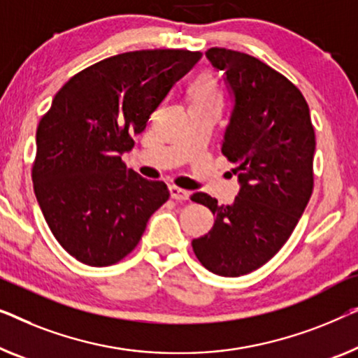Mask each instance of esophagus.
Wrapping results in <instances>:
<instances>
[{
    "mask_svg": "<svg viewBox=\"0 0 358 358\" xmlns=\"http://www.w3.org/2000/svg\"><path fill=\"white\" fill-rule=\"evenodd\" d=\"M169 192H171V199L179 200V201L189 200V196H190V192H189V190L180 189V187H176V185H173V187L169 189Z\"/></svg>",
    "mask_w": 358,
    "mask_h": 358,
    "instance_id": "1",
    "label": "esophagus"
}]
</instances>
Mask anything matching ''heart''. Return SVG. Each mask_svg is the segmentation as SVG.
<instances>
[{"mask_svg": "<svg viewBox=\"0 0 358 358\" xmlns=\"http://www.w3.org/2000/svg\"><path fill=\"white\" fill-rule=\"evenodd\" d=\"M192 95H194V101L220 100V92H217V87L211 77H201L196 80Z\"/></svg>", "mask_w": 358, "mask_h": 358, "instance_id": "heart-1", "label": "heart"}]
</instances>
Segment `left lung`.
Masks as SVG:
<instances>
[{"instance_id": "1", "label": "left lung", "mask_w": 358, "mask_h": 358, "mask_svg": "<svg viewBox=\"0 0 358 358\" xmlns=\"http://www.w3.org/2000/svg\"><path fill=\"white\" fill-rule=\"evenodd\" d=\"M234 96L221 152L237 168L232 205L196 192L192 201L216 216L208 234L192 241L196 258L220 276H242L281 250L313 192L315 131L307 101L291 80L250 55L210 48Z\"/></svg>"}]
</instances>
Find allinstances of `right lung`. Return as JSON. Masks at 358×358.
Returning a JSON list of instances; mask_svg holds the SVG:
<instances>
[{"instance_id": "1", "label": "right lung", "mask_w": 358, "mask_h": 358, "mask_svg": "<svg viewBox=\"0 0 358 358\" xmlns=\"http://www.w3.org/2000/svg\"><path fill=\"white\" fill-rule=\"evenodd\" d=\"M200 58L189 50L111 56L71 77L40 119L35 196L56 241L76 260L90 266L122 260L169 199L166 184L127 169L121 155Z\"/></svg>"}]
</instances>
